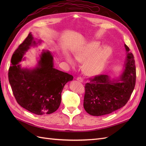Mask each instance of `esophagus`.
Segmentation results:
<instances>
[{
    "label": "esophagus",
    "mask_w": 146,
    "mask_h": 146,
    "mask_svg": "<svg viewBox=\"0 0 146 146\" xmlns=\"http://www.w3.org/2000/svg\"><path fill=\"white\" fill-rule=\"evenodd\" d=\"M77 80H78L79 82H83V79L81 77H78V78H77Z\"/></svg>",
    "instance_id": "34e87169"
}]
</instances>
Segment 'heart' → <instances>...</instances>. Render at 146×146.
<instances>
[{"label": "heart", "mask_w": 146, "mask_h": 146, "mask_svg": "<svg viewBox=\"0 0 146 146\" xmlns=\"http://www.w3.org/2000/svg\"><path fill=\"white\" fill-rule=\"evenodd\" d=\"M98 41H92L76 50L74 57L79 62L84 63L83 70L88 76H96L101 73L113 54V48L110 45L101 47ZM67 63L74 66V60L69 56L66 57Z\"/></svg>", "instance_id": "obj_1"}]
</instances>
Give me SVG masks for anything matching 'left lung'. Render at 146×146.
<instances>
[{
  "label": "left lung",
  "instance_id": "left-lung-1",
  "mask_svg": "<svg viewBox=\"0 0 146 146\" xmlns=\"http://www.w3.org/2000/svg\"><path fill=\"white\" fill-rule=\"evenodd\" d=\"M127 57L124 69L119 78L111 80L105 74L96 76L85 85L83 106L91 115L102 116L125 106L135 85V60L129 48L124 44Z\"/></svg>",
  "mask_w": 146,
  "mask_h": 146
}]
</instances>
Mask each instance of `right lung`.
Listing matches in <instances>:
<instances>
[{"label": "right lung", "mask_w": 146, "mask_h": 146, "mask_svg": "<svg viewBox=\"0 0 146 146\" xmlns=\"http://www.w3.org/2000/svg\"><path fill=\"white\" fill-rule=\"evenodd\" d=\"M36 42L30 33L13 52L8 73L13 95L22 108L36 115L50 114L60 105L61 92L66 84L73 79V76L54 67L50 51L42 50L37 66L33 68H22L19 62L25 52Z\"/></svg>", "instance_id": "add662e5"}]
</instances>
